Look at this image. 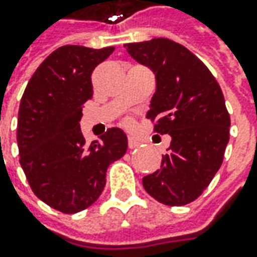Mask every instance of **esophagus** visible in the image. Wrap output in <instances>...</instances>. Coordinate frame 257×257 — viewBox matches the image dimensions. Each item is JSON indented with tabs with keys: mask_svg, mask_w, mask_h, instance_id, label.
Here are the masks:
<instances>
[{
	"mask_svg": "<svg viewBox=\"0 0 257 257\" xmlns=\"http://www.w3.org/2000/svg\"><path fill=\"white\" fill-rule=\"evenodd\" d=\"M139 144H140V142L137 139L128 137V149H136V147H139Z\"/></svg>",
	"mask_w": 257,
	"mask_h": 257,
	"instance_id": "obj_1",
	"label": "esophagus"
}]
</instances>
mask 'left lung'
<instances>
[{
	"label": "left lung",
	"instance_id": "1",
	"mask_svg": "<svg viewBox=\"0 0 257 257\" xmlns=\"http://www.w3.org/2000/svg\"><path fill=\"white\" fill-rule=\"evenodd\" d=\"M124 47L154 73L147 117L156 120V133L172 137L162 167L143 177L144 189L157 202L184 206L212 182L229 143L230 117L220 85L192 51L169 38Z\"/></svg>",
	"mask_w": 257,
	"mask_h": 257
}]
</instances>
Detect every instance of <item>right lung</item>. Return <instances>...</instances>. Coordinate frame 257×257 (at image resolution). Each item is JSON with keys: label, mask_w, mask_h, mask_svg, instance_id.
Returning <instances> with one entry per match:
<instances>
[{"label": "right lung", "mask_w": 257, "mask_h": 257, "mask_svg": "<svg viewBox=\"0 0 257 257\" xmlns=\"http://www.w3.org/2000/svg\"><path fill=\"white\" fill-rule=\"evenodd\" d=\"M113 51L60 47L25 87L17 125L20 163L35 196L55 210L70 214L91 206L105 186L107 167L127 152L121 128H108L88 146L78 124L93 97L91 73Z\"/></svg>", "instance_id": "obj_1"}]
</instances>
